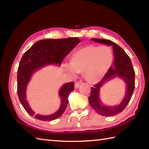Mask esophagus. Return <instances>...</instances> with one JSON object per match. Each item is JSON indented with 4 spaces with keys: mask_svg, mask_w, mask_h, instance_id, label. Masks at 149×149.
Returning <instances> with one entry per match:
<instances>
[{
    "mask_svg": "<svg viewBox=\"0 0 149 149\" xmlns=\"http://www.w3.org/2000/svg\"><path fill=\"white\" fill-rule=\"evenodd\" d=\"M81 84H82L81 81H77V82L75 83V89H77V88H79Z\"/></svg>",
    "mask_w": 149,
    "mask_h": 149,
    "instance_id": "esophagus-1",
    "label": "esophagus"
}]
</instances>
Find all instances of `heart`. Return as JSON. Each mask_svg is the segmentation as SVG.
<instances>
[{"mask_svg": "<svg viewBox=\"0 0 149 149\" xmlns=\"http://www.w3.org/2000/svg\"><path fill=\"white\" fill-rule=\"evenodd\" d=\"M114 54L107 46L89 45L75 50L70 56V66L65 69L70 74L74 72L84 74L91 84L98 83L107 74L112 64Z\"/></svg>", "mask_w": 149, "mask_h": 149, "instance_id": "heart-1", "label": "heart"}]
</instances>
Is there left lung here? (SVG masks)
Segmentation results:
<instances>
[{
  "mask_svg": "<svg viewBox=\"0 0 149 149\" xmlns=\"http://www.w3.org/2000/svg\"><path fill=\"white\" fill-rule=\"evenodd\" d=\"M92 41L112 45L114 52V67H110L102 79L97 84L91 87V95L88 98L90 105L98 114L104 116H111L118 114L125 109L130 101L135 88V71L129 56L122 48L108 39H91ZM115 77H120L125 80L126 84V92L125 97L119 105L107 107L102 104L99 99V91L102 85Z\"/></svg>",
  "mask_w": 149,
  "mask_h": 149,
  "instance_id": "obj_1",
  "label": "left lung"
}]
</instances>
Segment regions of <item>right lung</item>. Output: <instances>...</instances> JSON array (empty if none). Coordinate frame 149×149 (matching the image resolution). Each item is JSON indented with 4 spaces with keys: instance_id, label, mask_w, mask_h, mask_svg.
I'll return each instance as SVG.
<instances>
[{
    "instance_id": "add662e5",
    "label": "right lung",
    "mask_w": 149,
    "mask_h": 149,
    "mask_svg": "<svg viewBox=\"0 0 149 149\" xmlns=\"http://www.w3.org/2000/svg\"><path fill=\"white\" fill-rule=\"evenodd\" d=\"M79 42L80 40L77 37L41 40L35 42L23 55L17 70V91L20 102L31 116L42 121H51L57 119L64 113L68 103L70 93L74 90V82L67 83L62 87L58 93L61 98L59 110L48 116L35 114L29 107L26 99L27 85L32 74L37 69L49 64L60 65L62 60Z\"/></svg>"
}]
</instances>
